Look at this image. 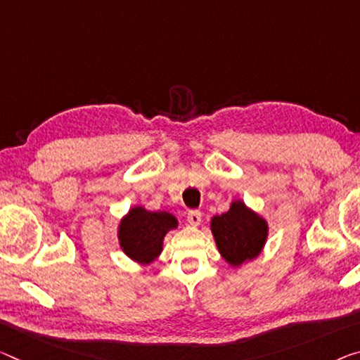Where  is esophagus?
I'll return each mask as SVG.
<instances>
[{
  "instance_id": "esophagus-1",
  "label": "esophagus",
  "mask_w": 360,
  "mask_h": 360,
  "mask_svg": "<svg viewBox=\"0 0 360 360\" xmlns=\"http://www.w3.org/2000/svg\"><path fill=\"white\" fill-rule=\"evenodd\" d=\"M188 222H190V225L193 226H198L199 224H201V219H202V214L199 211H190L186 215Z\"/></svg>"
}]
</instances>
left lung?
I'll return each mask as SVG.
<instances>
[{"mask_svg": "<svg viewBox=\"0 0 360 360\" xmlns=\"http://www.w3.org/2000/svg\"><path fill=\"white\" fill-rule=\"evenodd\" d=\"M211 230L220 254L233 267L256 257L267 238L265 220L241 201L231 204L230 211L222 215H215Z\"/></svg>", "mask_w": 360, "mask_h": 360, "instance_id": "1", "label": "left lung"}]
</instances>
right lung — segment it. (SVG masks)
<instances>
[{"label":"right lung","mask_w":360,"mask_h":360,"mask_svg":"<svg viewBox=\"0 0 360 360\" xmlns=\"http://www.w3.org/2000/svg\"><path fill=\"white\" fill-rule=\"evenodd\" d=\"M175 226L176 219L169 212H149L143 207H134L120 222V246L134 261L149 264L161 254L165 233Z\"/></svg>","instance_id":"1"}]
</instances>
